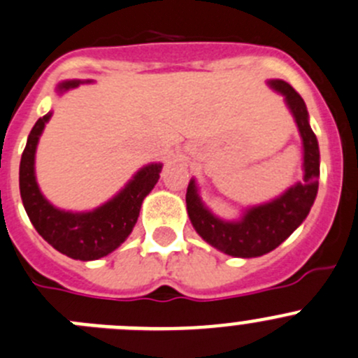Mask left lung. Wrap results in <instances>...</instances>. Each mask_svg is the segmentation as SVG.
Instances as JSON below:
<instances>
[{"mask_svg": "<svg viewBox=\"0 0 358 358\" xmlns=\"http://www.w3.org/2000/svg\"><path fill=\"white\" fill-rule=\"evenodd\" d=\"M268 84L285 94L301 131L304 144V181L292 186L279 199L250 209L243 220L236 223L213 216L200 202L193 181H189L186 192L188 216L199 236L210 246L232 257L253 258L275 250L306 220L318 193L320 149L316 135L309 126L304 100L285 80H271Z\"/></svg>", "mask_w": 358, "mask_h": 358, "instance_id": "8db88e82", "label": "left lung"}]
</instances>
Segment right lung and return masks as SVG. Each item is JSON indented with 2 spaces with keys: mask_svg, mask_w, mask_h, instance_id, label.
<instances>
[{
  "mask_svg": "<svg viewBox=\"0 0 358 358\" xmlns=\"http://www.w3.org/2000/svg\"><path fill=\"white\" fill-rule=\"evenodd\" d=\"M77 80H68L59 90L77 87ZM50 112L33 126L24 148L19 169V188L24 209L36 232L59 253L73 260H98L121 246L137 223L141 206L159 179L162 165L152 163L138 170L126 188L105 206L91 213H64L50 206L40 193L35 179V151Z\"/></svg>",
  "mask_w": 358,
  "mask_h": 358,
  "instance_id": "add662e5",
  "label": "right lung"
}]
</instances>
